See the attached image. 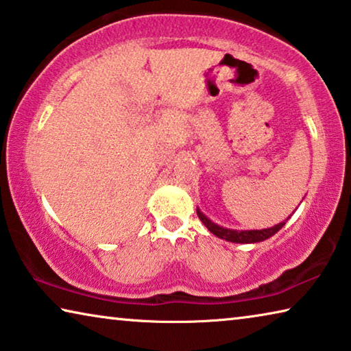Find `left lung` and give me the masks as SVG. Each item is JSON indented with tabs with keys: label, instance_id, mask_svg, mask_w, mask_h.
Segmentation results:
<instances>
[{
	"label": "left lung",
	"instance_id": "left-lung-1",
	"mask_svg": "<svg viewBox=\"0 0 351 351\" xmlns=\"http://www.w3.org/2000/svg\"><path fill=\"white\" fill-rule=\"evenodd\" d=\"M197 216L199 219L204 222V226L210 230L211 233L216 234L217 238L221 239H226L230 241V243H239V244H250V243H261V241L267 239L274 237L275 233L278 232V230L285 226V222H280L277 226H274L271 228H263V230H230V228H223L221 226H217V223L211 222L208 217H206L202 211L197 208Z\"/></svg>",
	"mask_w": 351,
	"mask_h": 351
}]
</instances>
